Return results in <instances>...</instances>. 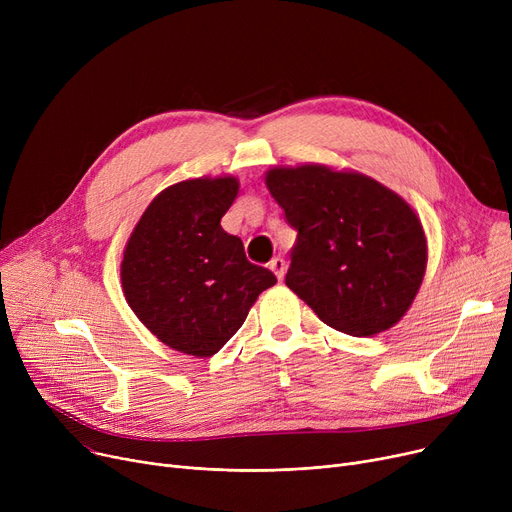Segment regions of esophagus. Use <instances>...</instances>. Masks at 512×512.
<instances>
[{"label":"esophagus","mask_w":512,"mask_h":512,"mask_svg":"<svg viewBox=\"0 0 512 512\" xmlns=\"http://www.w3.org/2000/svg\"><path fill=\"white\" fill-rule=\"evenodd\" d=\"M270 270L276 274L278 280H282L284 274H286V261H284L282 257H274V259L270 261Z\"/></svg>","instance_id":"34e87169"}]
</instances>
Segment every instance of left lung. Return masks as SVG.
I'll use <instances>...</instances> for the list:
<instances>
[{
	"mask_svg": "<svg viewBox=\"0 0 512 512\" xmlns=\"http://www.w3.org/2000/svg\"><path fill=\"white\" fill-rule=\"evenodd\" d=\"M265 184L299 232L286 286L338 332L396 326L427 267L415 209L371 176L321 164L274 166Z\"/></svg>",
	"mask_w": 512,
	"mask_h": 512,
	"instance_id": "1",
	"label": "left lung"
}]
</instances>
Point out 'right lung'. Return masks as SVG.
Masks as SVG:
<instances>
[{
	"instance_id": "add662e5",
	"label": "right lung",
	"mask_w": 512,
	"mask_h": 512,
	"mask_svg": "<svg viewBox=\"0 0 512 512\" xmlns=\"http://www.w3.org/2000/svg\"><path fill=\"white\" fill-rule=\"evenodd\" d=\"M238 186L236 176H201L164 188L124 247L120 280L128 307L178 353H218L259 294L276 284L220 224Z\"/></svg>"
}]
</instances>
